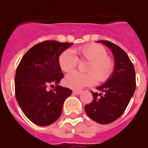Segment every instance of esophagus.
Returning <instances> with one entry per match:
<instances>
[{
	"mask_svg": "<svg viewBox=\"0 0 148 148\" xmlns=\"http://www.w3.org/2000/svg\"><path fill=\"white\" fill-rule=\"evenodd\" d=\"M81 92L82 91H80V90H73V93L75 95H80V94H81Z\"/></svg>",
	"mask_w": 148,
	"mask_h": 148,
	"instance_id": "1",
	"label": "esophagus"
}]
</instances>
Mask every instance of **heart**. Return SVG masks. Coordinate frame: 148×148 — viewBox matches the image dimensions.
Returning <instances> with one entry per match:
<instances>
[{"label": "heart", "instance_id": "1", "mask_svg": "<svg viewBox=\"0 0 148 148\" xmlns=\"http://www.w3.org/2000/svg\"><path fill=\"white\" fill-rule=\"evenodd\" d=\"M78 53L83 59L89 62L86 68L87 74L71 72L64 78V84L73 89H80L93 85L97 79L104 82L110 77L114 69L113 61L108 57L105 47L97 43H91L78 48ZM78 58L71 49H65L59 56V64L64 72H70L76 68Z\"/></svg>", "mask_w": 148, "mask_h": 148}]
</instances>
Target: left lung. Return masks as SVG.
I'll return each instance as SVG.
<instances>
[{
	"mask_svg": "<svg viewBox=\"0 0 148 148\" xmlns=\"http://www.w3.org/2000/svg\"><path fill=\"white\" fill-rule=\"evenodd\" d=\"M110 49L114 68L110 77L100 86V92H91L93 100L85 106L89 117L100 124H108L120 117L130 103L135 90L133 64L123 49L107 40H99Z\"/></svg>",
	"mask_w": 148,
	"mask_h": 148,
	"instance_id": "obj_1",
	"label": "left lung"
}]
</instances>
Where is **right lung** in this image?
<instances>
[{
    "mask_svg": "<svg viewBox=\"0 0 148 148\" xmlns=\"http://www.w3.org/2000/svg\"><path fill=\"white\" fill-rule=\"evenodd\" d=\"M73 43L47 40L32 47L21 59L15 77L17 102L28 119L40 126H49L62 114L70 89L59 86L64 77L59 56ZM56 84L51 90L47 86Z\"/></svg>",
    "mask_w": 148,
    "mask_h": 148,
    "instance_id": "add662e5",
    "label": "right lung"
}]
</instances>
